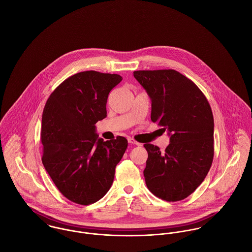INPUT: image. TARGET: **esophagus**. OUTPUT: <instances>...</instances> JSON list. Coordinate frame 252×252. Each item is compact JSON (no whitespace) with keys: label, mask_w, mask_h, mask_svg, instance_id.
<instances>
[{"label":"esophagus","mask_w":252,"mask_h":252,"mask_svg":"<svg viewBox=\"0 0 252 252\" xmlns=\"http://www.w3.org/2000/svg\"><path fill=\"white\" fill-rule=\"evenodd\" d=\"M128 142H129V144H136V145H141L140 143H138L136 140H134V139H132V138H129V139H128Z\"/></svg>","instance_id":"34e87169"}]
</instances>
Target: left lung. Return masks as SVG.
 <instances>
[{"instance_id":"1","label":"left lung","mask_w":252,"mask_h":252,"mask_svg":"<svg viewBox=\"0 0 252 252\" xmlns=\"http://www.w3.org/2000/svg\"><path fill=\"white\" fill-rule=\"evenodd\" d=\"M151 99V121L169 131L164 152L145 144L144 180L156 197L177 202L187 198L207 177L214 160V115L199 87L175 70L135 71Z\"/></svg>"}]
</instances>
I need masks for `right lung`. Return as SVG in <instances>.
Returning <instances> with one entry per match:
<instances>
[{
  "label": "right lung",
  "mask_w": 252,
  "mask_h": 252,
  "mask_svg": "<svg viewBox=\"0 0 252 252\" xmlns=\"http://www.w3.org/2000/svg\"><path fill=\"white\" fill-rule=\"evenodd\" d=\"M122 77L96 71L65 79L47 99L42 112V164L68 200L87 206L102 199L128 146L121 136L98 139L95 124L107 117L108 93Z\"/></svg>",
  "instance_id": "right-lung-1"
}]
</instances>
